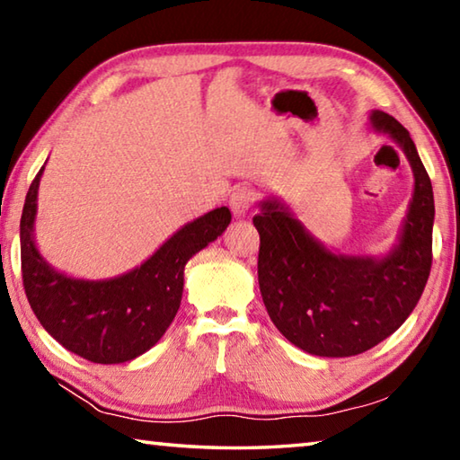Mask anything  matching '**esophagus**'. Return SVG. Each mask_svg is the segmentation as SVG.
I'll list each match as a JSON object with an SVG mask.
<instances>
[{"label": "esophagus", "instance_id": "1", "mask_svg": "<svg viewBox=\"0 0 460 460\" xmlns=\"http://www.w3.org/2000/svg\"><path fill=\"white\" fill-rule=\"evenodd\" d=\"M255 202V192L249 189V186H239V189H235L231 192L229 197V207L231 211L235 217H245L249 213V208L253 207Z\"/></svg>", "mask_w": 460, "mask_h": 460}]
</instances>
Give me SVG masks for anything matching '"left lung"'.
<instances>
[{
  "label": "left lung",
  "mask_w": 460,
  "mask_h": 460,
  "mask_svg": "<svg viewBox=\"0 0 460 460\" xmlns=\"http://www.w3.org/2000/svg\"><path fill=\"white\" fill-rule=\"evenodd\" d=\"M373 131L402 147L414 192L398 241L384 255H351L323 245L278 197L260 202L258 279L276 329L318 357L359 355L394 334L416 308L430 276L434 194L408 129L379 109Z\"/></svg>",
  "instance_id": "8db88e82"
}]
</instances>
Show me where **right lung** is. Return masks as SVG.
<instances>
[{
    "instance_id": "obj_1",
    "label": "right lung",
    "mask_w": 460,
    "mask_h": 460,
    "mask_svg": "<svg viewBox=\"0 0 460 460\" xmlns=\"http://www.w3.org/2000/svg\"><path fill=\"white\" fill-rule=\"evenodd\" d=\"M44 166L26 194L20 221L22 278L40 324L66 351L93 363H126L162 339L181 308L184 266L229 227L219 207L186 223L137 268L105 279L66 276L44 260L34 223Z\"/></svg>"
}]
</instances>
